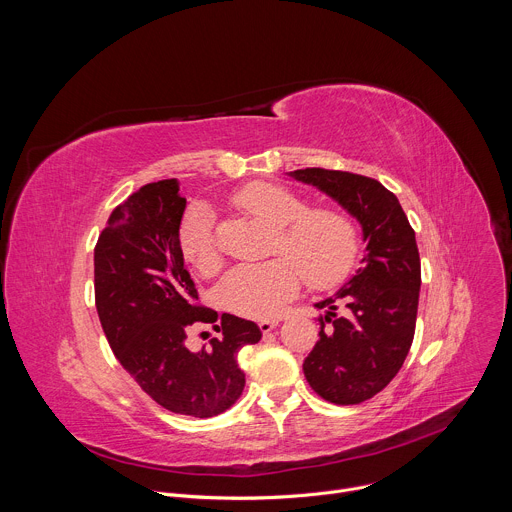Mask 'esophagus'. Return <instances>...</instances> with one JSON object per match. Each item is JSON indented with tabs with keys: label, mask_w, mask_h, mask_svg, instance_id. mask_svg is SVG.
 Wrapping results in <instances>:
<instances>
[{
	"label": "esophagus",
	"mask_w": 512,
	"mask_h": 512,
	"mask_svg": "<svg viewBox=\"0 0 512 512\" xmlns=\"http://www.w3.org/2000/svg\"><path fill=\"white\" fill-rule=\"evenodd\" d=\"M277 324H279V320H275V318H273V320H261V322H259V330H261L263 334H267V332H271Z\"/></svg>",
	"instance_id": "esophagus-1"
}]
</instances>
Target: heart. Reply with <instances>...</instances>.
<instances>
[{
  "mask_svg": "<svg viewBox=\"0 0 512 512\" xmlns=\"http://www.w3.org/2000/svg\"><path fill=\"white\" fill-rule=\"evenodd\" d=\"M233 204L271 229V253L290 259L287 262L277 257L255 265H239L223 277L218 300L239 316H275L296 296L300 273L308 285L324 287L338 281L356 257V229L340 210L306 208L296 192L271 182L245 186L233 196ZM178 241L184 259L196 271L210 275L221 267L206 206L194 204L188 208L180 223Z\"/></svg>",
  "mask_w": 512,
  "mask_h": 512,
  "instance_id": "obj_1",
  "label": "heart"
}]
</instances>
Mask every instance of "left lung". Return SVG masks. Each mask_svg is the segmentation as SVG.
Instances as JSON below:
<instances>
[{
  "label": "left lung",
  "mask_w": 512,
  "mask_h": 512,
  "mask_svg": "<svg viewBox=\"0 0 512 512\" xmlns=\"http://www.w3.org/2000/svg\"><path fill=\"white\" fill-rule=\"evenodd\" d=\"M287 176L338 202L356 218L367 245L354 275L316 304L326 316L304 360V375L322 399L356 405L393 381L411 348L421 287L415 233L397 196L373 178L324 168ZM338 303L342 317L335 316Z\"/></svg>",
  "instance_id": "obj_1"
}]
</instances>
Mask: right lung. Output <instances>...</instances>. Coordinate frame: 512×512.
Masks as SVG:
<instances>
[{"label": "right lung", "instance_id": "1", "mask_svg": "<svg viewBox=\"0 0 512 512\" xmlns=\"http://www.w3.org/2000/svg\"><path fill=\"white\" fill-rule=\"evenodd\" d=\"M186 210L176 178L141 186L119 204L95 247V298L105 336L121 367L158 405L190 417H212L245 389L237 354L257 344L255 322L223 314L221 332L200 350L186 346L194 322L218 314L194 304L178 231Z\"/></svg>", "mask_w": 512, "mask_h": 512}]
</instances>
